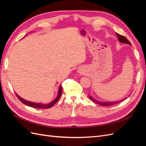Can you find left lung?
I'll return each instance as SVG.
<instances>
[{
  "label": "left lung",
  "instance_id": "8db88e82",
  "mask_svg": "<svg viewBox=\"0 0 146 146\" xmlns=\"http://www.w3.org/2000/svg\"><path fill=\"white\" fill-rule=\"evenodd\" d=\"M116 35L117 36V39L120 42H122V43H126V44H128L129 45H131L130 42H129V41L127 40V39L123 36H122V35H119L118 33H116ZM89 98L94 102L98 104L99 105H102V106H110V105H114V104H118L119 102H120V101L122 102L123 101V100H121L120 101H116V102H100V101H98L96 99H94L93 98H92V96H89Z\"/></svg>",
  "mask_w": 146,
  "mask_h": 146
}]
</instances>
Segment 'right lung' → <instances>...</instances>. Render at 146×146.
Wrapping results in <instances>:
<instances>
[{"instance_id": "1", "label": "right lung", "mask_w": 146, "mask_h": 146, "mask_svg": "<svg viewBox=\"0 0 146 146\" xmlns=\"http://www.w3.org/2000/svg\"><path fill=\"white\" fill-rule=\"evenodd\" d=\"M61 94H62V86H61V85H60V87H59V89H58V95H57L56 98L54 100H53L52 102H50V103L43 104H41V103H35V102H33L25 100V99H23L22 98H21L19 96H18L16 93V96L17 97V98L19 99V100L21 102H23L25 105H27V106H29V107H31L35 108H42V109L49 108L52 107L53 105H55L57 102L58 101V100L60 98Z\"/></svg>"}]
</instances>
